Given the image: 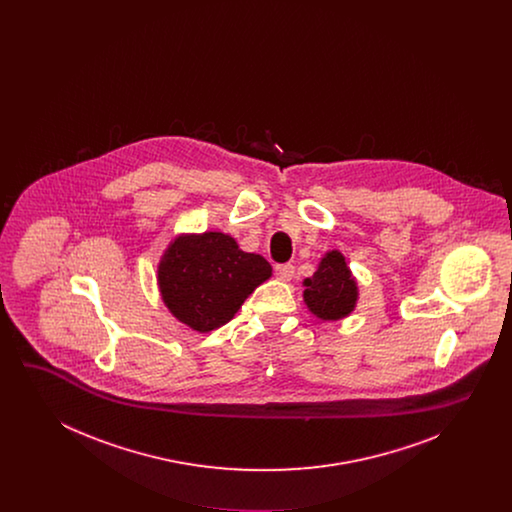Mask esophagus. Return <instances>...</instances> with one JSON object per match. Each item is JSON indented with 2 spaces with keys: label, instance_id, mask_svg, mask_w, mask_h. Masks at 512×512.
<instances>
[{
  "label": "esophagus",
  "instance_id": "1",
  "mask_svg": "<svg viewBox=\"0 0 512 512\" xmlns=\"http://www.w3.org/2000/svg\"><path fill=\"white\" fill-rule=\"evenodd\" d=\"M274 272H276V276H278L282 282H290L293 278L295 268H293V265H290V263H284V265H276Z\"/></svg>",
  "mask_w": 512,
  "mask_h": 512
}]
</instances>
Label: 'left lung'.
<instances>
[{
  "mask_svg": "<svg viewBox=\"0 0 512 512\" xmlns=\"http://www.w3.org/2000/svg\"><path fill=\"white\" fill-rule=\"evenodd\" d=\"M303 299L309 311L322 320L347 317L357 305V280L340 251H328L313 278H305Z\"/></svg>",
  "mask_w": 512,
  "mask_h": 512,
  "instance_id": "obj_1",
  "label": "left lung"
}]
</instances>
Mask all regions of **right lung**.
<instances>
[{
  "label": "right lung",
  "instance_id": "add662e5",
  "mask_svg": "<svg viewBox=\"0 0 512 512\" xmlns=\"http://www.w3.org/2000/svg\"><path fill=\"white\" fill-rule=\"evenodd\" d=\"M272 267L245 253L222 232L178 236L161 257L157 282L174 317L192 330L211 332L232 320Z\"/></svg>",
  "mask_w": 512,
  "mask_h": 512
}]
</instances>
